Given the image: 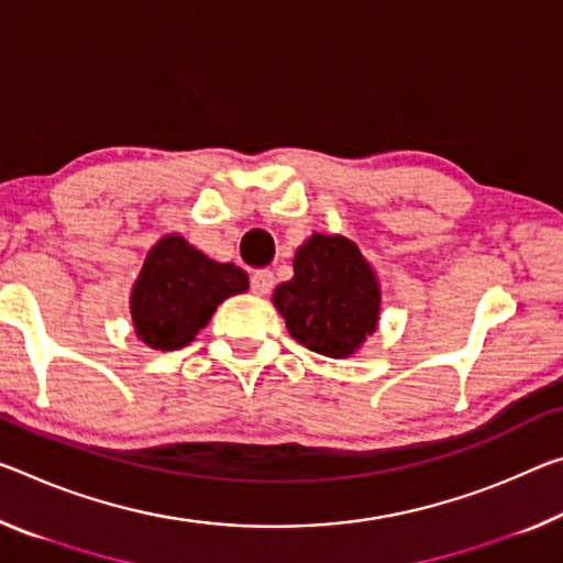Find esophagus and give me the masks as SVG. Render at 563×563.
<instances>
[{"label":"esophagus","instance_id":"esophagus-1","mask_svg":"<svg viewBox=\"0 0 563 563\" xmlns=\"http://www.w3.org/2000/svg\"><path fill=\"white\" fill-rule=\"evenodd\" d=\"M250 288H253L255 296H267L273 290V273L271 271H257L250 278Z\"/></svg>","mask_w":563,"mask_h":563}]
</instances>
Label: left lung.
<instances>
[{
  "label": "left lung",
  "instance_id": "left-lung-1",
  "mask_svg": "<svg viewBox=\"0 0 563 563\" xmlns=\"http://www.w3.org/2000/svg\"><path fill=\"white\" fill-rule=\"evenodd\" d=\"M292 280L273 302L290 335L328 358H347L378 323L380 290L361 250L341 235L316 233L298 247Z\"/></svg>",
  "mask_w": 563,
  "mask_h": 563
}]
</instances>
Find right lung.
<instances>
[{
	"instance_id": "right-lung-1",
	"label": "right lung",
	"mask_w": 563,
	"mask_h": 563,
	"mask_svg": "<svg viewBox=\"0 0 563 563\" xmlns=\"http://www.w3.org/2000/svg\"><path fill=\"white\" fill-rule=\"evenodd\" d=\"M247 290V275L233 263H216L180 235L150 250L132 288V323L155 351L187 345L222 300Z\"/></svg>"
}]
</instances>
